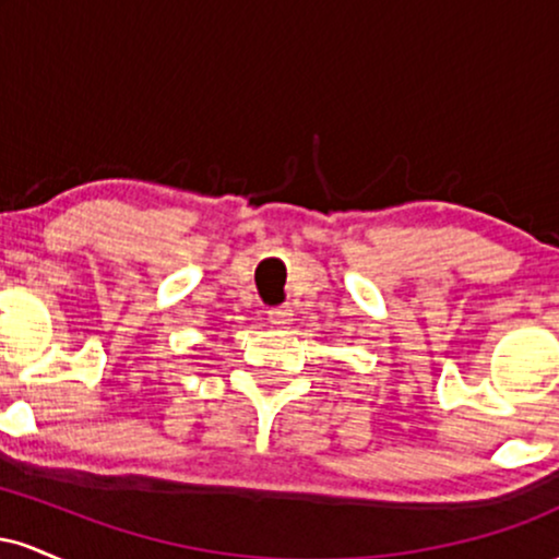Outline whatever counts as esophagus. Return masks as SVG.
<instances>
[{"mask_svg":"<svg viewBox=\"0 0 559 559\" xmlns=\"http://www.w3.org/2000/svg\"><path fill=\"white\" fill-rule=\"evenodd\" d=\"M267 320H271L275 329H288L294 320V310L288 305L273 307V310H267Z\"/></svg>","mask_w":559,"mask_h":559,"instance_id":"obj_1","label":"esophagus"}]
</instances>
